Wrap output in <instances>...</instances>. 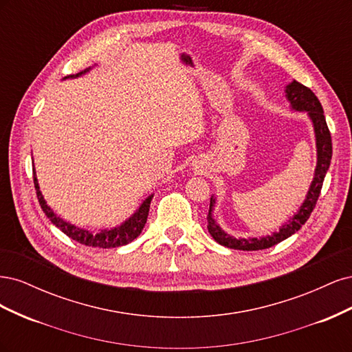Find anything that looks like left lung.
<instances>
[{"label": "left lung", "mask_w": 352, "mask_h": 352, "mask_svg": "<svg viewBox=\"0 0 352 352\" xmlns=\"http://www.w3.org/2000/svg\"><path fill=\"white\" fill-rule=\"evenodd\" d=\"M285 97L289 102V107L294 111L307 113L308 119L313 123L314 138H316V150H317V164L314 168V177L311 180V185L308 188V192L305 199L302 201L301 207L292 217H289L286 223L279 228L278 232H273L272 235H265L260 238H235L229 235L228 232L220 228L216 219L212 217V210L216 206V197L211 195L210 198V210H208V232L216 242L226 248L232 250H242V251H258L270 248L273 245L285 241L286 238L292 236L295 232L302 228L304 223L310 217L313 208L316 207V202L320 195V190L323 186L324 176L330 166V160H332V138H330L329 127L323 114V107L320 101L313 94L311 89H308L300 82L292 80L285 87Z\"/></svg>", "instance_id": "8db88e82"}]
</instances>
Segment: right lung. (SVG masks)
Segmentation results:
<instances>
[{
	"mask_svg": "<svg viewBox=\"0 0 352 352\" xmlns=\"http://www.w3.org/2000/svg\"><path fill=\"white\" fill-rule=\"evenodd\" d=\"M91 69L92 67H88L78 74H70V76H66L65 79L79 78V76H82V74L88 73ZM34 184H35L36 197H38V201L41 204V208L45 212V216L51 220L52 225H56L63 233H65V235H67L73 241H76L82 245H88V247H95V248L122 247V245L129 243L140 236V233L142 232L145 223H146L148 212H150V204H151L153 197H154V194L148 195L141 202V206L138 207V210L133 212V214L131 217H127L123 223H120L119 226L111 228V229H101L97 232H91V230L83 229V228H78V226L72 225V223L63 220L60 216L56 214L54 211H52V208L47 204V201L44 199V195H42L41 189H39L35 167H34Z\"/></svg>",
	"mask_w": 352,
	"mask_h": 352,
	"instance_id": "1",
	"label": "right lung"
}]
</instances>
